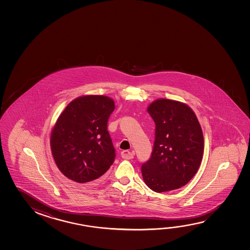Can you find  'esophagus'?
Masks as SVG:
<instances>
[{"label":"esophagus","instance_id":"esophagus-1","mask_svg":"<svg viewBox=\"0 0 250 250\" xmlns=\"http://www.w3.org/2000/svg\"><path fill=\"white\" fill-rule=\"evenodd\" d=\"M134 156V152L130 151H123L121 152V157L125 160H131L133 159Z\"/></svg>","mask_w":250,"mask_h":250}]
</instances>
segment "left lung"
I'll use <instances>...</instances> for the list:
<instances>
[{
    "mask_svg": "<svg viewBox=\"0 0 250 250\" xmlns=\"http://www.w3.org/2000/svg\"><path fill=\"white\" fill-rule=\"evenodd\" d=\"M155 123V139L150 159L141 167L145 183L156 192L188 184L202 160L204 139L201 125L190 107L159 99L148 107Z\"/></svg>",
    "mask_w": 250,
    "mask_h": 250,
    "instance_id": "1",
    "label": "left lung"
}]
</instances>
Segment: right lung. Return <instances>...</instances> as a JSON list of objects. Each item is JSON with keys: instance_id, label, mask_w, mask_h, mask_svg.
Instances as JSON below:
<instances>
[{"instance_id": "add662e5", "label": "right lung", "mask_w": 250, "mask_h": 250, "mask_svg": "<svg viewBox=\"0 0 250 250\" xmlns=\"http://www.w3.org/2000/svg\"><path fill=\"white\" fill-rule=\"evenodd\" d=\"M115 109L112 99L90 95L74 99L62 112L50 137L58 169L81 184L98 182L115 160V148L107 131Z\"/></svg>"}]
</instances>
